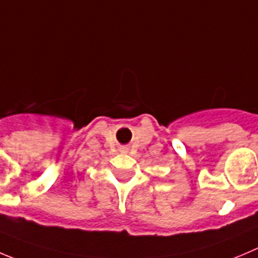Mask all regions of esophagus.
I'll return each instance as SVG.
<instances>
[{"mask_svg": "<svg viewBox=\"0 0 258 258\" xmlns=\"http://www.w3.org/2000/svg\"><path fill=\"white\" fill-rule=\"evenodd\" d=\"M121 151H122V152H126L127 149H126V147H123V149H121Z\"/></svg>", "mask_w": 258, "mask_h": 258, "instance_id": "1", "label": "esophagus"}]
</instances>
